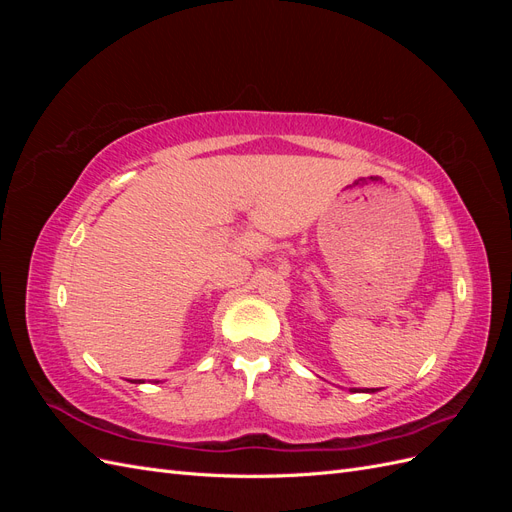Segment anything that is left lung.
<instances>
[{"label":"left lung","mask_w":512,"mask_h":512,"mask_svg":"<svg viewBox=\"0 0 512 512\" xmlns=\"http://www.w3.org/2000/svg\"><path fill=\"white\" fill-rule=\"evenodd\" d=\"M380 389H350V393H378Z\"/></svg>","instance_id":"1"}]
</instances>
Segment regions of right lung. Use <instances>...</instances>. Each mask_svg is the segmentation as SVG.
Listing matches in <instances>:
<instances>
[{"mask_svg": "<svg viewBox=\"0 0 512 512\" xmlns=\"http://www.w3.org/2000/svg\"><path fill=\"white\" fill-rule=\"evenodd\" d=\"M134 384H143V380H134Z\"/></svg>", "mask_w": 512, "mask_h": 512, "instance_id": "obj_1", "label": "right lung"}]
</instances>
